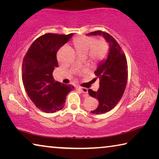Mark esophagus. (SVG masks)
Masks as SVG:
<instances>
[{
  "label": "esophagus",
  "instance_id": "1",
  "mask_svg": "<svg viewBox=\"0 0 159 159\" xmlns=\"http://www.w3.org/2000/svg\"><path fill=\"white\" fill-rule=\"evenodd\" d=\"M76 88H77L78 90H79L82 93L84 94L85 97H88V89H87V88H81V87H79V86H78V87H76Z\"/></svg>",
  "mask_w": 159,
  "mask_h": 159
}]
</instances>
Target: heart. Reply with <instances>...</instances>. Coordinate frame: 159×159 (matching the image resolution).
<instances>
[{"label":"heart","mask_w":159,"mask_h":159,"mask_svg":"<svg viewBox=\"0 0 159 159\" xmlns=\"http://www.w3.org/2000/svg\"><path fill=\"white\" fill-rule=\"evenodd\" d=\"M77 53L83 57L88 54V57L93 61L102 60L106 56L108 46L104 40H96L91 37L80 36L73 41Z\"/></svg>","instance_id":"obj_1"}]
</instances>
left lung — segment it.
Segmentation results:
<instances>
[{
	"instance_id": "obj_1",
	"label": "left lung",
	"mask_w": 159,
	"mask_h": 159,
	"mask_svg": "<svg viewBox=\"0 0 159 159\" xmlns=\"http://www.w3.org/2000/svg\"><path fill=\"white\" fill-rule=\"evenodd\" d=\"M87 36H102L109 47L107 57L99 63L95 71V79L99 80V88L98 91L88 90L89 95L99 101L97 109L91 112L101 114L111 110L122 98L128 79L127 60L121 48L111 35L96 31Z\"/></svg>"
}]
</instances>
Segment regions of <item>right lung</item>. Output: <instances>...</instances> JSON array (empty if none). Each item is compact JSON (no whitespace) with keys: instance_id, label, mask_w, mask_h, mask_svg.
<instances>
[{"instance_id":"right-lung-1","label":"right lung","mask_w":159,"mask_h":159,"mask_svg":"<svg viewBox=\"0 0 159 159\" xmlns=\"http://www.w3.org/2000/svg\"><path fill=\"white\" fill-rule=\"evenodd\" d=\"M73 36L46 34L38 38L29 48L22 63V81L25 90L37 108L54 113L63 108L73 85L55 81L52 72L58 67L57 52Z\"/></svg>"}]
</instances>
